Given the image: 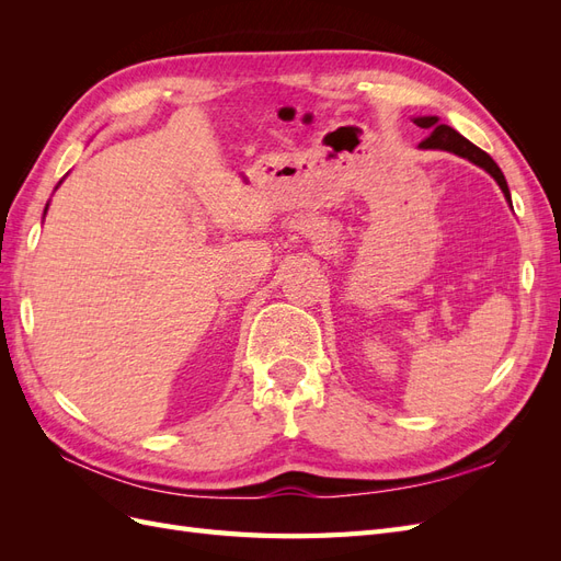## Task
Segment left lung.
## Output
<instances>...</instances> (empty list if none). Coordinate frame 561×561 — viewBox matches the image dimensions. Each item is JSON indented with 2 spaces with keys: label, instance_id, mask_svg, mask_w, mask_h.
I'll return each mask as SVG.
<instances>
[{
  "label": "left lung",
  "instance_id": "left-lung-1",
  "mask_svg": "<svg viewBox=\"0 0 561 561\" xmlns=\"http://www.w3.org/2000/svg\"><path fill=\"white\" fill-rule=\"evenodd\" d=\"M414 124L419 128H428L431 130L428 138L423 140L419 147H423V149H445V151H451V154H458V157L472 161L474 165L484 168V171L499 182V186L503 190L507 203H511V190H507V182H505V178L501 173V168L496 165L494 159L486 154V151H482L480 147H474L470 140H466L463 135L456 133L451 126L439 124L437 116H416ZM511 206H513V203H511Z\"/></svg>",
  "mask_w": 561,
  "mask_h": 561
}]
</instances>
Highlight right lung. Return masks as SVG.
Instances as JSON below:
<instances>
[{"label":"right lung","instance_id":"right-lung-1","mask_svg":"<svg viewBox=\"0 0 561 561\" xmlns=\"http://www.w3.org/2000/svg\"><path fill=\"white\" fill-rule=\"evenodd\" d=\"M46 208H48V206H46Z\"/></svg>","mask_w":561,"mask_h":561}]
</instances>
